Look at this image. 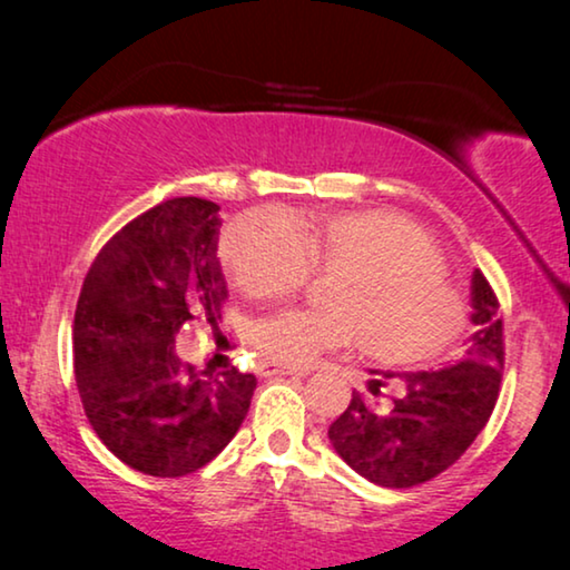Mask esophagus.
I'll list each match as a JSON object with an SVG mask.
<instances>
[{
  "mask_svg": "<svg viewBox=\"0 0 570 570\" xmlns=\"http://www.w3.org/2000/svg\"><path fill=\"white\" fill-rule=\"evenodd\" d=\"M262 376H269V379H277V376H308L306 368H285V365H275V363H262Z\"/></svg>",
  "mask_w": 570,
  "mask_h": 570,
  "instance_id": "34e87169",
  "label": "esophagus"
}]
</instances>
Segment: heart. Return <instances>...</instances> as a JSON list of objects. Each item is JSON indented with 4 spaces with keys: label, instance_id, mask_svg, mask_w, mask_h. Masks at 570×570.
<instances>
[{
    "label": "heart",
    "instance_id": "1",
    "mask_svg": "<svg viewBox=\"0 0 570 570\" xmlns=\"http://www.w3.org/2000/svg\"><path fill=\"white\" fill-rule=\"evenodd\" d=\"M233 285L252 298H285L314 275H332L326 311H277L256 318L248 345L262 361L306 368L355 340L379 363L439 355L466 322L464 295L449 283L433 240L384 209H298L275 220L246 217L220 240Z\"/></svg>",
    "mask_w": 570,
    "mask_h": 570
}]
</instances>
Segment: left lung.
Instances as JSON below:
<instances>
[{
	"mask_svg": "<svg viewBox=\"0 0 570 570\" xmlns=\"http://www.w3.org/2000/svg\"><path fill=\"white\" fill-rule=\"evenodd\" d=\"M470 350L435 371H371V394L400 379V392L379 407L353 392L347 410L330 425L337 454L381 488H412L449 470L493 415L503 376V318L493 287L472 275Z\"/></svg>",
	"mask_w": 570,
	"mask_h": 570,
	"instance_id": "left-lung-1",
	"label": "left lung"
}]
</instances>
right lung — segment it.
<instances>
[{"label": "right lung", "instance_id": "1", "mask_svg": "<svg viewBox=\"0 0 570 570\" xmlns=\"http://www.w3.org/2000/svg\"><path fill=\"white\" fill-rule=\"evenodd\" d=\"M215 202L176 197L124 225L92 262L75 311V381L92 431L131 470L184 478L228 446L256 376L199 371L176 334L205 318L215 337L228 287Z\"/></svg>", "mask_w": 570, "mask_h": 570}]
</instances>
